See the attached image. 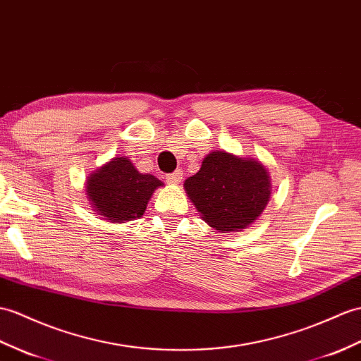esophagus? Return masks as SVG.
<instances>
[{
	"mask_svg": "<svg viewBox=\"0 0 361 361\" xmlns=\"http://www.w3.org/2000/svg\"><path fill=\"white\" fill-rule=\"evenodd\" d=\"M183 180V172L181 171H175L173 173H169L166 177L167 184H180Z\"/></svg>",
	"mask_w": 361,
	"mask_h": 361,
	"instance_id": "obj_1",
	"label": "esophagus"
}]
</instances>
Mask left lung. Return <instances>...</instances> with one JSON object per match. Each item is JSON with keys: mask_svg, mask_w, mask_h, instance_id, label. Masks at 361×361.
I'll return each mask as SVG.
<instances>
[{"mask_svg": "<svg viewBox=\"0 0 361 361\" xmlns=\"http://www.w3.org/2000/svg\"><path fill=\"white\" fill-rule=\"evenodd\" d=\"M184 190L201 220L219 233L241 232L263 214L271 198V177L257 158L214 150Z\"/></svg>", "mask_w": 361, "mask_h": 361, "instance_id": "obj_1", "label": "left lung"}]
</instances>
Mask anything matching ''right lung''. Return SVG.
<instances>
[{
	"mask_svg": "<svg viewBox=\"0 0 361 361\" xmlns=\"http://www.w3.org/2000/svg\"><path fill=\"white\" fill-rule=\"evenodd\" d=\"M163 181L141 173L128 157H115L86 180V195L92 211L111 223L137 220L145 214L154 192Z\"/></svg>",
	"mask_w": 361,
	"mask_h": 361,
	"instance_id": "right-lung-1",
	"label": "right lung"
}]
</instances>
